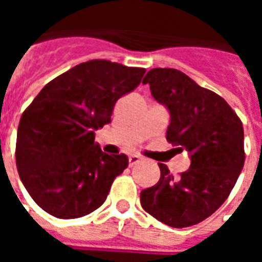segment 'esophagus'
Here are the masks:
<instances>
[{
  "label": "esophagus",
  "mask_w": 262,
  "mask_h": 262,
  "mask_svg": "<svg viewBox=\"0 0 262 262\" xmlns=\"http://www.w3.org/2000/svg\"><path fill=\"white\" fill-rule=\"evenodd\" d=\"M140 161H142V157H139V156H130V157H129V165H130V167L139 164Z\"/></svg>",
  "instance_id": "1"
}]
</instances>
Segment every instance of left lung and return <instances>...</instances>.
I'll return each mask as SVG.
<instances>
[{"instance_id":"1","label":"left lung","mask_w":262,"mask_h":262,"mask_svg":"<svg viewBox=\"0 0 262 262\" xmlns=\"http://www.w3.org/2000/svg\"><path fill=\"white\" fill-rule=\"evenodd\" d=\"M143 84L168 109L165 137L187 150L191 167L174 177L167 165L159 164V182L140 192L142 206L171 227L196 225L222 206L242 172V120L223 98L176 69H151Z\"/></svg>"}]
</instances>
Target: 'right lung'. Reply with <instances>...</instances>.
Listing matches in <instances>:
<instances>
[{"label":"right lung","instance_id":"add662e5","mask_svg":"<svg viewBox=\"0 0 262 262\" xmlns=\"http://www.w3.org/2000/svg\"><path fill=\"white\" fill-rule=\"evenodd\" d=\"M144 73L109 60H90L46 84L22 114L16 168L45 212L75 219L105 202L129 160L125 154L103 153L94 132L111 122L116 101L133 91Z\"/></svg>","mask_w":262,"mask_h":262}]
</instances>
